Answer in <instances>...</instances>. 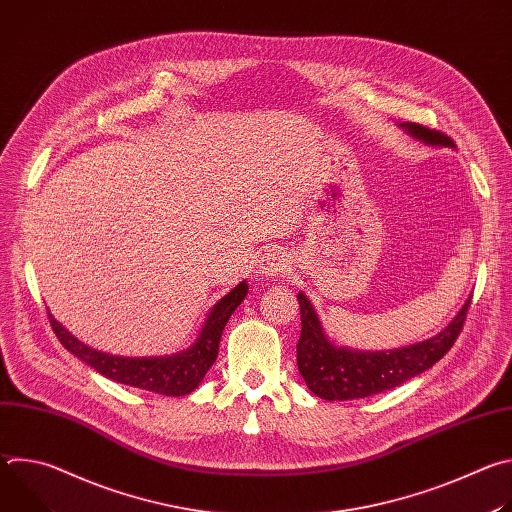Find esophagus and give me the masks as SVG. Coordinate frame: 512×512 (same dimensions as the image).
I'll return each mask as SVG.
<instances>
[{
  "label": "esophagus",
  "instance_id": "34e87169",
  "mask_svg": "<svg viewBox=\"0 0 512 512\" xmlns=\"http://www.w3.org/2000/svg\"><path fill=\"white\" fill-rule=\"evenodd\" d=\"M289 269V259L281 251H267L261 255L257 263V271L263 277H277L283 275Z\"/></svg>",
  "mask_w": 512,
  "mask_h": 512
}]
</instances>
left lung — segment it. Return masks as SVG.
<instances>
[{"label":"left lung","instance_id":"8db88e82","mask_svg":"<svg viewBox=\"0 0 512 512\" xmlns=\"http://www.w3.org/2000/svg\"><path fill=\"white\" fill-rule=\"evenodd\" d=\"M399 127L429 148H456L448 135L435 129L417 123H401ZM470 298L442 332L427 340L391 350H356L338 346L326 336L312 302L300 291L302 334L298 340V369L308 389L326 401L362 399L395 389L431 369L454 346L464 326Z\"/></svg>","mask_w":512,"mask_h":512}]
</instances>
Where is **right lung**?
<instances>
[{"label":"right lung","mask_w":512,"mask_h":512,"mask_svg":"<svg viewBox=\"0 0 512 512\" xmlns=\"http://www.w3.org/2000/svg\"><path fill=\"white\" fill-rule=\"evenodd\" d=\"M249 291L247 281L235 285L227 296L218 300L196 336V340L186 348L170 356H117L109 352L95 350L72 336L50 312V326L58 336L60 344L87 362L91 369L101 373L103 377L117 381L121 385L137 387L143 391H152L166 397H182L192 393L212 367L218 356V344H221L223 330L233 316V312L241 306Z\"/></svg>","instance_id":"obj_1"}]
</instances>
